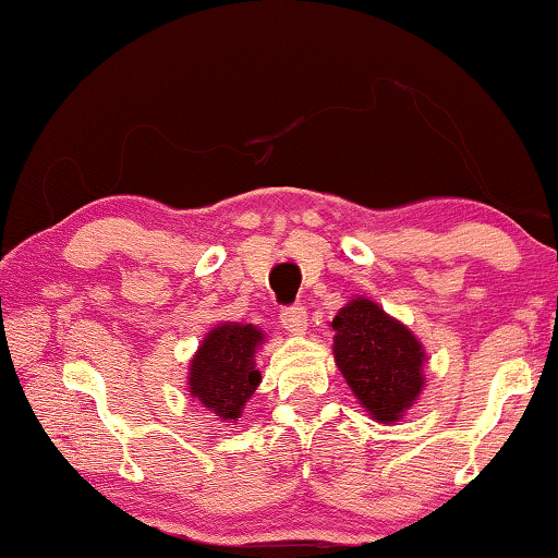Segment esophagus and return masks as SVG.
Listing matches in <instances>:
<instances>
[{
	"instance_id": "obj_1",
	"label": "esophagus",
	"mask_w": 558,
	"mask_h": 558,
	"mask_svg": "<svg viewBox=\"0 0 558 558\" xmlns=\"http://www.w3.org/2000/svg\"><path fill=\"white\" fill-rule=\"evenodd\" d=\"M281 325L289 335H304L307 330V307L294 304V307L281 310Z\"/></svg>"
}]
</instances>
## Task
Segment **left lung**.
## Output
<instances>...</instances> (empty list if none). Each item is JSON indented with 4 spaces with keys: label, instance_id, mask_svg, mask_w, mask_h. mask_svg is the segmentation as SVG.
<instances>
[{
    "label": "left lung",
    "instance_id": "obj_1",
    "mask_svg": "<svg viewBox=\"0 0 558 558\" xmlns=\"http://www.w3.org/2000/svg\"><path fill=\"white\" fill-rule=\"evenodd\" d=\"M335 363L380 424L399 422L424 388V348L376 302L355 296L332 319Z\"/></svg>",
    "mask_w": 558,
    "mask_h": 558
}]
</instances>
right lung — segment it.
Wrapping results in <instances>:
<instances>
[{
  "label": "right lung",
  "mask_w": 558,
  "mask_h": 558,
  "mask_svg": "<svg viewBox=\"0 0 558 558\" xmlns=\"http://www.w3.org/2000/svg\"><path fill=\"white\" fill-rule=\"evenodd\" d=\"M262 342L264 332L254 325L213 327L190 363V396L223 422H235L262 384V373L256 371V348Z\"/></svg>",
  "instance_id": "add662e5"
}]
</instances>
